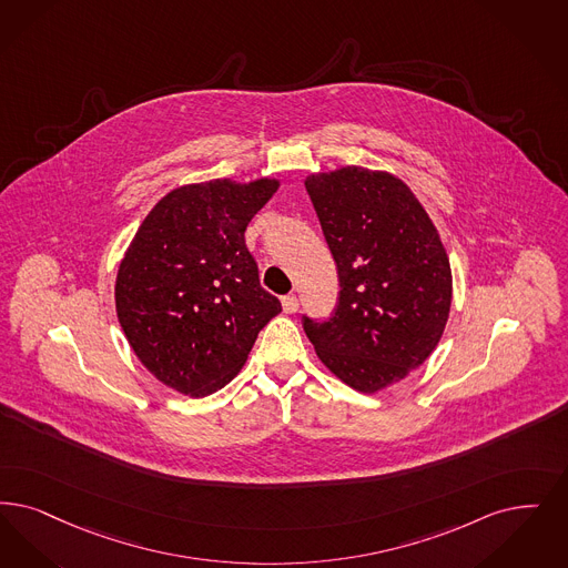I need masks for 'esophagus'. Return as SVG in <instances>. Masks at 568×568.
I'll return each instance as SVG.
<instances>
[{"instance_id":"esophagus-1","label":"esophagus","mask_w":568,"mask_h":568,"mask_svg":"<svg viewBox=\"0 0 568 568\" xmlns=\"http://www.w3.org/2000/svg\"><path fill=\"white\" fill-rule=\"evenodd\" d=\"M281 304H283V311L287 313V315H294L295 311H297V297L294 294L285 295L283 300H281Z\"/></svg>"}]
</instances>
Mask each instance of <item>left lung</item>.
<instances>
[{"label": "left lung", "mask_w": 568, "mask_h": 568, "mask_svg": "<svg viewBox=\"0 0 568 568\" xmlns=\"http://www.w3.org/2000/svg\"><path fill=\"white\" fill-rule=\"evenodd\" d=\"M304 185L341 278L334 315L304 317V332L344 385L378 393L425 364L442 338L453 304L448 253L393 173L353 164Z\"/></svg>", "instance_id": "8db88e82"}]
</instances>
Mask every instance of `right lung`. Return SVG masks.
I'll return each mask as SVG.
<instances>
[{
  "instance_id": "1",
  "label": "right lung",
  "mask_w": 568,
  "mask_h": 568,
  "mask_svg": "<svg viewBox=\"0 0 568 568\" xmlns=\"http://www.w3.org/2000/svg\"><path fill=\"white\" fill-rule=\"evenodd\" d=\"M278 180L187 183L141 222L115 276V313L139 362L162 385L204 397L247 362L281 302L260 285L245 245Z\"/></svg>"
}]
</instances>
